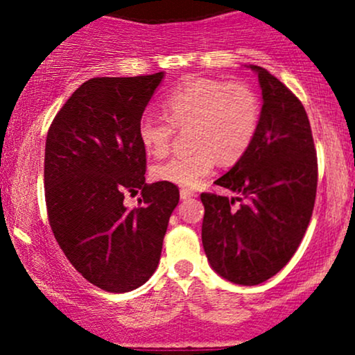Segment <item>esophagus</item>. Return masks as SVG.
<instances>
[{"instance_id": "obj_1", "label": "esophagus", "mask_w": 355, "mask_h": 355, "mask_svg": "<svg viewBox=\"0 0 355 355\" xmlns=\"http://www.w3.org/2000/svg\"><path fill=\"white\" fill-rule=\"evenodd\" d=\"M191 197H195V193L191 190H189V189H182L180 190V198H182V200H187V198H191Z\"/></svg>"}]
</instances>
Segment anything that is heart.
<instances>
[{"label": "heart", "instance_id": "heart-1", "mask_svg": "<svg viewBox=\"0 0 355 355\" xmlns=\"http://www.w3.org/2000/svg\"><path fill=\"white\" fill-rule=\"evenodd\" d=\"M165 116L145 115L138 121V140L148 155L162 157L172 145L175 128L189 130L193 150L155 165V180L193 189L214 170L217 158L230 165L254 144L260 125V100L242 81L190 76L162 103Z\"/></svg>", "mask_w": 355, "mask_h": 355}]
</instances>
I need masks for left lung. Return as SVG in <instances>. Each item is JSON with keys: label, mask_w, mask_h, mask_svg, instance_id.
I'll use <instances>...</instances> for the list:
<instances>
[{"label": "left lung", "mask_w": 355, "mask_h": 355, "mask_svg": "<svg viewBox=\"0 0 355 355\" xmlns=\"http://www.w3.org/2000/svg\"><path fill=\"white\" fill-rule=\"evenodd\" d=\"M250 68L262 88L259 130L248 152L215 182L239 197L200 195L207 259L218 275L240 285L266 282L294 257L311 222L319 175L302 101L266 68Z\"/></svg>", "instance_id": "left-lung-1"}]
</instances>
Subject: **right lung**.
<instances>
[{
  "label": "right lung",
  "instance_id": "add662e5",
  "mask_svg": "<svg viewBox=\"0 0 355 355\" xmlns=\"http://www.w3.org/2000/svg\"><path fill=\"white\" fill-rule=\"evenodd\" d=\"M164 73L85 81L53 118L44 200L53 235L89 284L113 294L144 285L160 262L177 185L145 183L138 121ZM141 191L126 209V193Z\"/></svg>",
  "mask_w": 355,
  "mask_h": 355
}]
</instances>
